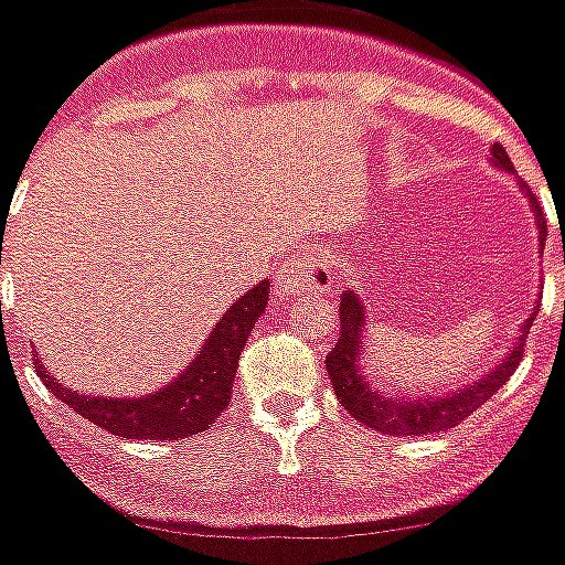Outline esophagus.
I'll return each instance as SVG.
<instances>
[{
    "instance_id": "34e87169",
    "label": "esophagus",
    "mask_w": 565,
    "mask_h": 565,
    "mask_svg": "<svg viewBox=\"0 0 565 565\" xmlns=\"http://www.w3.org/2000/svg\"><path fill=\"white\" fill-rule=\"evenodd\" d=\"M334 286L332 256L326 248H317L311 256H300L277 274L274 279V300L294 302V297L302 294H329Z\"/></svg>"
}]
</instances>
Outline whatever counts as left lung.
<instances>
[{
	"mask_svg": "<svg viewBox=\"0 0 565 565\" xmlns=\"http://www.w3.org/2000/svg\"><path fill=\"white\" fill-rule=\"evenodd\" d=\"M491 164L497 170L514 172V164L508 158L505 149L500 143H493ZM520 190L529 199L534 218H537L540 231V250L545 245L548 227L540 213V204L534 193L529 190L525 181H520ZM537 317V306L525 317V323L520 326V334L514 338L511 349L505 352L502 361H497L491 372L473 377L470 384L456 386L454 393L445 395H393L377 390L370 381V375H363V334H366V306H363L361 294L347 291L340 297V338L338 347L326 358V370L332 377L334 395L340 404L355 416V422L366 424L372 430L386 433V436H430V433H441L456 427L459 422L479 409L484 401L491 398L508 377L514 375L520 355H523L525 334H529L531 323Z\"/></svg>",
	"mask_w": 565,
	"mask_h": 565,
	"instance_id": "left-lung-1",
	"label": "left lung"
}]
</instances>
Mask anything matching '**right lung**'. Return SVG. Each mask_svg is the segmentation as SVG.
<instances>
[{"label":"right lung","mask_w":565,"mask_h":565,"mask_svg":"<svg viewBox=\"0 0 565 565\" xmlns=\"http://www.w3.org/2000/svg\"><path fill=\"white\" fill-rule=\"evenodd\" d=\"M271 286L263 279L259 286L242 294L222 315L216 329L207 334L202 352L156 393L141 398H111V395H86L60 384L57 377L36 361V375L45 381L51 395L65 401L74 413H81L97 427L124 436V439H188L204 433L216 422L218 413L231 404L233 377L248 334L259 323L268 306Z\"/></svg>","instance_id":"add662e5"}]
</instances>
